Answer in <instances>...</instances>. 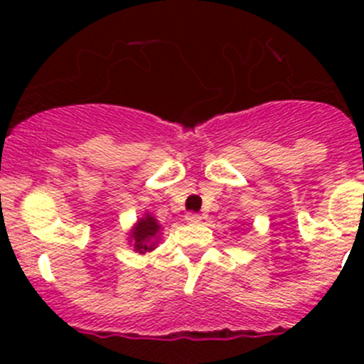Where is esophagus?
Returning a JSON list of instances; mask_svg holds the SVG:
<instances>
[{
	"instance_id": "1",
	"label": "esophagus",
	"mask_w": 364,
	"mask_h": 364,
	"mask_svg": "<svg viewBox=\"0 0 364 364\" xmlns=\"http://www.w3.org/2000/svg\"><path fill=\"white\" fill-rule=\"evenodd\" d=\"M185 220H186V222H188V223H199L200 220H203V216H200L199 213H186Z\"/></svg>"
}]
</instances>
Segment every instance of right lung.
<instances>
[{
  "mask_svg": "<svg viewBox=\"0 0 364 364\" xmlns=\"http://www.w3.org/2000/svg\"><path fill=\"white\" fill-rule=\"evenodd\" d=\"M160 225L156 223V220L153 216H146V218H141L135 225L134 234V248L137 252L144 253V252H151L155 248V243L153 240L156 237V232H159Z\"/></svg>",
  "mask_w": 364,
  "mask_h": 364,
  "instance_id": "1",
  "label": "right lung"
}]
</instances>
